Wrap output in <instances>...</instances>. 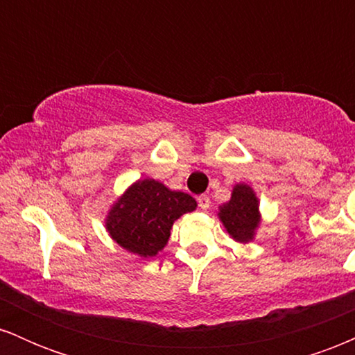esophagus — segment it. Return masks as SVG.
I'll return each mask as SVG.
<instances>
[{"instance_id": "esophagus-1", "label": "esophagus", "mask_w": 355, "mask_h": 355, "mask_svg": "<svg viewBox=\"0 0 355 355\" xmlns=\"http://www.w3.org/2000/svg\"><path fill=\"white\" fill-rule=\"evenodd\" d=\"M198 202V207H200L202 210H209L210 209V198L207 197V195H200V197L197 198Z\"/></svg>"}]
</instances>
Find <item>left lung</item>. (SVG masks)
Here are the masks:
<instances>
[{"label":"left lung","instance_id":"1","mask_svg":"<svg viewBox=\"0 0 355 355\" xmlns=\"http://www.w3.org/2000/svg\"><path fill=\"white\" fill-rule=\"evenodd\" d=\"M218 218L234 240L240 243L254 240L255 230L260 223V211L259 198L252 187L237 183L232 190L230 200L220 207Z\"/></svg>","mask_w":355,"mask_h":355}]
</instances>
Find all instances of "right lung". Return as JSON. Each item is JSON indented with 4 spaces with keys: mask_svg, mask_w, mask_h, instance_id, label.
<instances>
[{
    "mask_svg": "<svg viewBox=\"0 0 355 355\" xmlns=\"http://www.w3.org/2000/svg\"><path fill=\"white\" fill-rule=\"evenodd\" d=\"M197 209L193 197L166 189L164 183L144 178L113 203L107 215V230L120 247L140 257L164 250L173 222Z\"/></svg>",
    "mask_w": 355,
    "mask_h": 355,
    "instance_id": "right-lung-1",
    "label": "right lung"
}]
</instances>
